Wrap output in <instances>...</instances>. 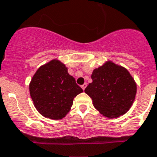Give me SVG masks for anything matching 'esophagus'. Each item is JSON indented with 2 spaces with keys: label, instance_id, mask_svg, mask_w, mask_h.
<instances>
[{
  "label": "esophagus",
  "instance_id": "obj_1",
  "mask_svg": "<svg viewBox=\"0 0 157 157\" xmlns=\"http://www.w3.org/2000/svg\"><path fill=\"white\" fill-rule=\"evenodd\" d=\"M86 87H87V84H86V83H85V84H84V85H81V88H82L83 90H85V88H86Z\"/></svg>",
  "mask_w": 157,
  "mask_h": 157
}]
</instances>
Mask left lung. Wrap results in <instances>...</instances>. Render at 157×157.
<instances>
[{"mask_svg": "<svg viewBox=\"0 0 157 157\" xmlns=\"http://www.w3.org/2000/svg\"><path fill=\"white\" fill-rule=\"evenodd\" d=\"M91 77L93 82L85 92L101 114L116 118L129 110L136 94V84L125 68L108 60L95 68Z\"/></svg>", "mask_w": 157, "mask_h": 157, "instance_id": "1", "label": "left lung"}]
</instances>
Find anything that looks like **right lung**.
Masks as SVG:
<instances>
[{
    "instance_id": "1",
    "label": "right lung",
    "mask_w": 157,
    "mask_h": 157,
    "mask_svg": "<svg viewBox=\"0 0 157 157\" xmlns=\"http://www.w3.org/2000/svg\"><path fill=\"white\" fill-rule=\"evenodd\" d=\"M82 92L65 64L56 59L38 68L29 84L35 108L43 117L52 120L64 118L70 111L74 97Z\"/></svg>"
}]
</instances>
